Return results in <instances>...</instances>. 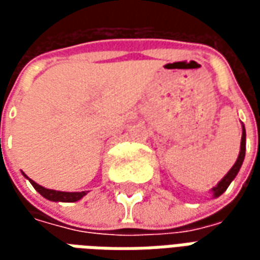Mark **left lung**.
I'll return each mask as SVG.
<instances>
[{"mask_svg":"<svg viewBox=\"0 0 260 260\" xmlns=\"http://www.w3.org/2000/svg\"><path fill=\"white\" fill-rule=\"evenodd\" d=\"M246 139H245V128H242V138H241V150H240V156H238V158H237V161H235V164L231 167V170H230L229 173H227V175L224 177L223 180L220 181L217 184V186H214L213 188V193H214V196H220L221 193H223L227 188H229V185L231 184V181L234 180L235 175L238 174V171H240L241 166H242V161H244V157H245V143H246Z\"/></svg>","mask_w":260,"mask_h":260,"instance_id":"left-lung-1","label":"left lung"}]
</instances>
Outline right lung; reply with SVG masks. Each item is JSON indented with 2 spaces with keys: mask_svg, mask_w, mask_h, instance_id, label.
Masks as SVG:
<instances>
[{
  "mask_svg": "<svg viewBox=\"0 0 260 260\" xmlns=\"http://www.w3.org/2000/svg\"><path fill=\"white\" fill-rule=\"evenodd\" d=\"M30 181V184L35 186L39 193L44 196L46 199L53 202H76L79 201L80 198H83L86 195V192H61V191H53V189H47V188H43L39 184H36L35 181Z\"/></svg>",
  "mask_w": 260,
  "mask_h": 260,
  "instance_id": "add662e5",
  "label": "right lung"
}]
</instances>
